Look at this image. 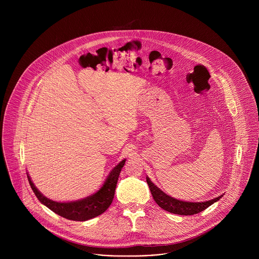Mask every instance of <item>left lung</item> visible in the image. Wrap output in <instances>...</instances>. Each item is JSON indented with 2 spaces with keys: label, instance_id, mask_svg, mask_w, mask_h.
Returning a JSON list of instances; mask_svg holds the SVG:
<instances>
[{
  "label": "left lung",
  "instance_id": "8db88e82",
  "mask_svg": "<svg viewBox=\"0 0 259 259\" xmlns=\"http://www.w3.org/2000/svg\"><path fill=\"white\" fill-rule=\"evenodd\" d=\"M146 182L149 184L152 196L156 203L163 208L164 210L174 213V214H179V215H194L197 213H200L201 211L205 210L209 206H211L213 203L218 201L221 197H218L216 199L207 201V202H201V203H192V202H183L176 200L174 198H171L167 196L165 193H163L161 190H159L155 184L149 179V177H146Z\"/></svg>",
  "mask_w": 259,
  "mask_h": 259
}]
</instances>
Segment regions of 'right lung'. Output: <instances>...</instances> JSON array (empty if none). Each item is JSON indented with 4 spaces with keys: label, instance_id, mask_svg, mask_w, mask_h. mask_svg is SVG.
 <instances>
[{
    "label": "right lung",
    "instance_id": "right-lung-1",
    "mask_svg": "<svg viewBox=\"0 0 259 259\" xmlns=\"http://www.w3.org/2000/svg\"><path fill=\"white\" fill-rule=\"evenodd\" d=\"M125 162L126 160H123L113 169V171L109 173L106 181L104 182L103 187L96 194L76 202L58 203L55 201H51L36 190L29 176H27V178L35 197L50 210L69 220L85 221L102 214L110 206V204H112L119 175L125 165Z\"/></svg>",
    "mask_w": 259,
    "mask_h": 259
}]
</instances>
